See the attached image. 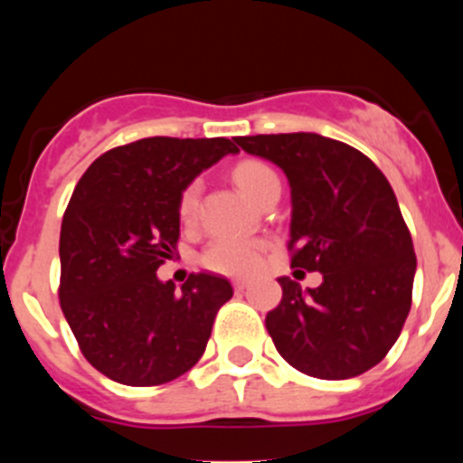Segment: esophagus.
<instances>
[{
	"label": "esophagus",
	"mask_w": 463,
	"mask_h": 463,
	"mask_svg": "<svg viewBox=\"0 0 463 463\" xmlns=\"http://www.w3.org/2000/svg\"><path fill=\"white\" fill-rule=\"evenodd\" d=\"M232 287H235V291H244V288H249V279H235Z\"/></svg>",
	"instance_id": "34e87169"
}]
</instances>
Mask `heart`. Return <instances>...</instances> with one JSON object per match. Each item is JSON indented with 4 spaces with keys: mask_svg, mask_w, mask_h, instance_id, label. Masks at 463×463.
Returning a JSON list of instances; mask_svg holds the SVG:
<instances>
[{
    "mask_svg": "<svg viewBox=\"0 0 463 463\" xmlns=\"http://www.w3.org/2000/svg\"><path fill=\"white\" fill-rule=\"evenodd\" d=\"M237 185L253 199L260 202L261 194L273 185H279L278 175L270 165L261 161H241L232 170ZM199 203V181L185 185L179 197V217L181 222H193ZM266 244L261 240L250 237H217L205 246L202 261L205 269L222 275H250L260 269L264 260Z\"/></svg>",
    "mask_w": 463,
    "mask_h": 463,
    "instance_id": "obj_1",
    "label": "heart"
}]
</instances>
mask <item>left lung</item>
I'll list each match as a JSON object with an SVG mask.
<instances>
[{
  "mask_svg": "<svg viewBox=\"0 0 463 463\" xmlns=\"http://www.w3.org/2000/svg\"><path fill=\"white\" fill-rule=\"evenodd\" d=\"M244 152L282 167L291 185V266L320 270L307 288L279 278L266 316L279 356L325 381L372 370L412 307V237L390 181L356 147L311 132L237 137Z\"/></svg>",
  "mask_w": 463,
  "mask_h": 463,
  "instance_id": "left-lung-1",
  "label": "left lung"
}]
</instances>
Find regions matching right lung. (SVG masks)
Returning <instances> with one entry per match:
<instances>
[{
	"mask_svg": "<svg viewBox=\"0 0 463 463\" xmlns=\"http://www.w3.org/2000/svg\"><path fill=\"white\" fill-rule=\"evenodd\" d=\"M231 138H141L109 149L78 181L60 231V307L82 356L123 385L175 381L197 365L232 298L226 278H156L176 253L179 197Z\"/></svg>",
	"mask_w": 463,
	"mask_h": 463,
	"instance_id": "right-lung-1",
	"label": "right lung"
}]
</instances>
